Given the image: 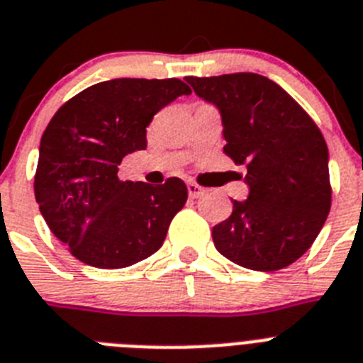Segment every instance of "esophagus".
Returning a JSON list of instances; mask_svg holds the SVG:
<instances>
[{
	"instance_id": "34e87169",
	"label": "esophagus",
	"mask_w": 363,
	"mask_h": 363,
	"mask_svg": "<svg viewBox=\"0 0 363 363\" xmlns=\"http://www.w3.org/2000/svg\"><path fill=\"white\" fill-rule=\"evenodd\" d=\"M188 195H190L191 199H199L201 195H204V188L197 184V182H188Z\"/></svg>"
}]
</instances>
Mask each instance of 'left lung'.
Listing matches in <instances>:
<instances>
[{"label": "left lung", "mask_w": 363, "mask_h": 363, "mask_svg": "<svg viewBox=\"0 0 363 363\" xmlns=\"http://www.w3.org/2000/svg\"><path fill=\"white\" fill-rule=\"evenodd\" d=\"M219 109L225 153L247 168L250 191L213 226L217 250L245 269L272 272L311 248L330 210L329 150L313 118L276 82L256 72L188 77Z\"/></svg>", "instance_id": "obj_1"}]
</instances>
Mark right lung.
I'll list each match as a JSON object with an SVG mask.
<instances>
[{
  "mask_svg": "<svg viewBox=\"0 0 363 363\" xmlns=\"http://www.w3.org/2000/svg\"><path fill=\"white\" fill-rule=\"evenodd\" d=\"M190 93L177 78H115L72 96L50 118L34 195L50 232L82 263L124 269L162 247L188 188L177 177L159 186L121 181L118 164L146 150L153 116Z\"/></svg>",
  "mask_w": 363,
  "mask_h": 363,
  "instance_id": "right-lung-1",
  "label": "right lung"
}]
</instances>
